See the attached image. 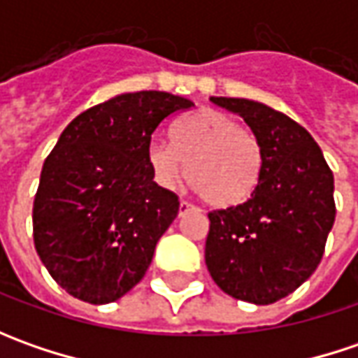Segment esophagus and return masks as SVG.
Returning a JSON list of instances; mask_svg holds the SVG:
<instances>
[{"label":"esophagus","instance_id":"34e87169","mask_svg":"<svg viewBox=\"0 0 358 358\" xmlns=\"http://www.w3.org/2000/svg\"><path fill=\"white\" fill-rule=\"evenodd\" d=\"M191 209H193L191 203H187V201H181V203H179V215L187 213V211H191Z\"/></svg>","mask_w":358,"mask_h":358}]
</instances>
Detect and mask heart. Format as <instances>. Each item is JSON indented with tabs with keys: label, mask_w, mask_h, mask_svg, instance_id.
Returning <instances> with one entry per match:
<instances>
[{
	"label": "heart",
	"mask_w": 358,
	"mask_h": 358,
	"mask_svg": "<svg viewBox=\"0 0 358 358\" xmlns=\"http://www.w3.org/2000/svg\"><path fill=\"white\" fill-rule=\"evenodd\" d=\"M147 163L159 185L171 189L189 175L193 189L215 209L251 199L263 173L257 135L217 109H199L171 127V145L153 141Z\"/></svg>",
	"instance_id": "heart-1"
}]
</instances>
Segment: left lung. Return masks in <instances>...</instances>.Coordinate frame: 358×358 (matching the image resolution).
Listing matches in <instances>:
<instances>
[{"instance_id":"1","label":"left lung","mask_w":358,"mask_h":358,"mask_svg":"<svg viewBox=\"0 0 358 358\" xmlns=\"http://www.w3.org/2000/svg\"><path fill=\"white\" fill-rule=\"evenodd\" d=\"M245 119L263 147L261 181L243 205L209 213L205 263L221 291L271 305L319 267L335 223V179L310 133L253 99L211 97Z\"/></svg>"}]
</instances>
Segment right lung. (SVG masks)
I'll list each match as a JSON object with an SVG mask.
<instances>
[{
	"label": "right lung",
	"mask_w": 358,
	"mask_h": 358,
	"mask_svg": "<svg viewBox=\"0 0 358 358\" xmlns=\"http://www.w3.org/2000/svg\"><path fill=\"white\" fill-rule=\"evenodd\" d=\"M165 91L121 93L77 115L43 163L34 201L35 251L69 295L113 303L141 281L179 213L153 181L151 135L193 107Z\"/></svg>",
	"instance_id": "1"
}]
</instances>
